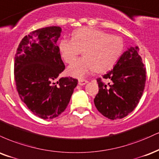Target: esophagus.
<instances>
[{
    "label": "esophagus",
    "instance_id": "34e87169",
    "mask_svg": "<svg viewBox=\"0 0 159 159\" xmlns=\"http://www.w3.org/2000/svg\"><path fill=\"white\" fill-rule=\"evenodd\" d=\"M88 83H89V81L85 80H79V81H78V84H79L80 85H84Z\"/></svg>",
    "mask_w": 159,
    "mask_h": 159
}]
</instances>
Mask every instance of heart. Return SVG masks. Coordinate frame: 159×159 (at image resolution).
<instances>
[{
    "label": "heart",
    "mask_w": 159,
    "mask_h": 159,
    "mask_svg": "<svg viewBox=\"0 0 159 159\" xmlns=\"http://www.w3.org/2000/svg\"><path fill=\"white\" fill-rule=\"evenodd\" d=\"M124 40L118 35L91 27H82L73 34V39L62 38L59 50L66 63L70 64L83 53L84 57L68 68L70 75L84 78L95 70L106 72L115 65L124 50Z\"/></svg>",
    "instance_id": "b5f03b06"
}]
</instances>
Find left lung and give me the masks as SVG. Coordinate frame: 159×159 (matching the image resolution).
<instances>
[{"label": "left lung", "instance_id": "left-lung-1", "mask_svg": "<svg viewBox=\"0 0 159 159\" xmlns=\"http://www.w3.org/2000/svg\"><path fill=\"white\" fill-rule=\"evenodd\" d=\"M146 68L139 48L131 47L121 55L112 70L98 78V94L94 102L103 116L117 120L132 112L142 97L146 83Z\"/></svg>", "mask_w": 159, "mask_h": 159}]
</instances>
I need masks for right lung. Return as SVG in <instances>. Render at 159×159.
<instances>
[{
    "label": "right lung",
    "mask_w": 159,
    "mask_h": 159,
    "mask_svg": "<svg viewBox=\"0 0 159 159\" xmlns=\"http://www.w3.org/2000/svg\"><path fill=\"white\" fill-rule=\"evenodd\" d=\"M61 32L56 26L31 32L20 41L15 57L18 95L42 119H53L65 111L78 83L72 77L58 80L65 68L57 44Z\"/></svg>",
    "instance_id": "right-lung-1"
}]
</instances>
